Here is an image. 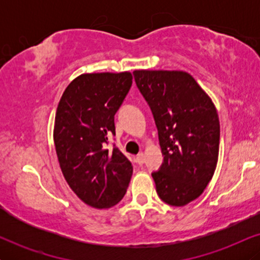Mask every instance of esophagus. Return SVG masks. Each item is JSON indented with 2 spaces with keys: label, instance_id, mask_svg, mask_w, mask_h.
I'll use <instances>...</instances> for the list:
<instances>
[{
  "label": "esophagus",
  "instance_id": "obj_1",
  "mask_svg": "<svg viewBox=\"0 0 260 260\" xmlns=\"http://www.w3.org/2000/svg\"><path fill=\"white\" fill-rule=\"evenodd\" d=\"M136 161L139 164V165H143V164H144V161H145L144 154L139 153L138 155H137V156H136Z\"/></svg>",
  "mask_w": 260,
  "mask_h": 260
}]
</instances>
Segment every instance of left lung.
<instances>
[{"instance_id":"left-lung-1","label":"left lung","mask_w":260,"mask_h":260,"mask_svg":"<svg viewBox=\"0 0 260 260\" xmlns=\"http://www.w3.org/2000/svg\"><path fill=\"white\" fill-rule=\"evenodd\" d=\"M134 80L153 112L164 162L153 176L157 196L183 207L204 192L215 172L219 116L196 79L182 71H134Z\"/></svg>"}]
</instances>
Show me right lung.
I'll list each match as a JSON object with an SVG mask.
<instances>
[{
	"label": "right lung",
	"mask_w": 260,
	"mask_h": 260,
	"mask_svg": "<svg viewBox=\"0 0 260 260\" xmlns=\"http://www.w3.org/2000/svg\"><path fill=\"white\" fill-rule=\"evenodd\" d=\"M132 79L129 72L82 74L58 103L53 142L59 168L73 192L92 208L117 204L132 177L131 161L115 144L109 148Z\"/></svg>",
	"instance_id": "obj_1"
}]
</instances>
